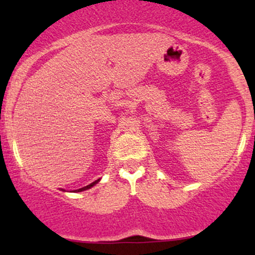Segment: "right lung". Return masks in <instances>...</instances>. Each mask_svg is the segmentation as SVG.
Listing matches in <instances>:
<instances>
[{"mask_svg": "<svg viewBox=\"0 0 255 255\" xmlns=\"http://www.w3.org/2000/svg\"><path fill=\"white\" fill-rule=\"evenodd\" d=\"M98 181H99V180H96V181H95V182H92V183H91V184H89V186H85V187H83V188H80V189H77V191H75V192H81V191H86V189H89V188H91V187H93V186H95V184H96V183H97V182H98Z\"/></svg>", "mask_w": 255, "mask_h": 255, "instance_id": "add662e5", "label": "right lung"}]
</instances>
